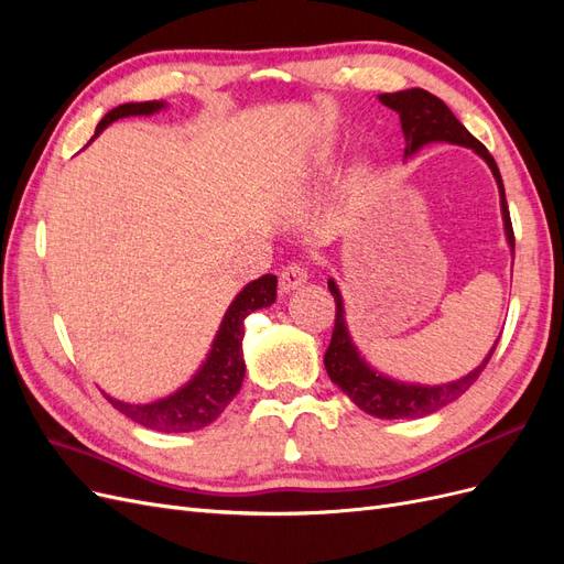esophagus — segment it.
<instances>
[{
    "label": "esophagus",
    "instance_id": "34e87169",
    "mask_svg": "<svg viewBox=\"0 0 564 564\" xmlns=\"http://www.w3.org/2000/svg\"><path fill=\"white\" fill-rule=\"evenodd\" d=\"M308 282V268L301 263H289L286 268H282L280 272V289L282 292H294L296 286Z\"/></svg>",
    "mask_w": 564,
    "mask_h": 564
}]
</instances>
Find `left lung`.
Instances as JSON below:
<instances>
[{
  "label": "left lung",
  "instance_id": "obj_1",
  "mask_svg": "<svg viewBox=\"0 0 564 564\" xmlns=\"http://www.w3.org/2000/svg\"><path fill=\"white\" fill-rule=\"evenodd\" d=\"M379 100L400 115L404 141H406L404 158L414 155L419 148L429 143H456V145L470 148L489 164L491 174L499 185L506 240L510 245V251H516V235H513V224H510L503 181H501L497 162H494V158L489 155V150L458 122L454 112L442 104L437 96L429 91L406 89L395 94H381ZM327 284L336 301V322L332 332V344L327 352H324V367H327L329 379L344 390L346 395L362 409V412L377 419H421L437 412V409L464 395V392L477 381V377L485 371L494 350H497L499 340L491 346L489 355L485 357L480 367H475L470 373H466L464 379L452 381V383L419 386V383H402L390 377H383V373H379L377 369L365 362V357L352 344L348 324H346L344 299H340V292L334 280H329Z\"/></svg>",
  "mask_w": 564,
  "mask_h": 564
}]
</instances>
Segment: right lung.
Here are the masks:
<instances>
[{"label":"right lung","instance_id":"obj_1","mask_svg":"<svg viewBox=\"0 0 564 564\" xmlns=\"http://www.w3.org/2000/svg\"><path fill=\"white\" fill-rule=\"evenodd\" d=\"M166 108L164 100H145V104H124L112 108L96 127V135L108 124L122 117L133 115H155ZM94 135V139H96ZM278 296V278L263 275L249 282L240 294L235 296L230 308L224 315V322L216 332L207 360L202 362L195 377L178 388L172 395L148 404H129L115 400L108 402L129 416L131 421L145 425L150 431L160 433H193L216 421L224 409L240 392L245 381V357H242V338H245V317L259 308H268Z\"/></svg>","mask_w":564,"mask_h":564}]
</instances>
